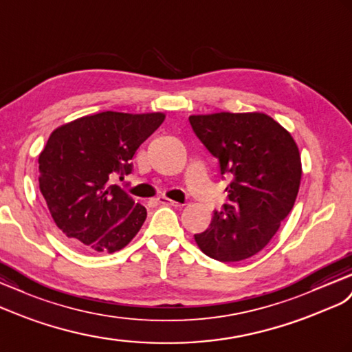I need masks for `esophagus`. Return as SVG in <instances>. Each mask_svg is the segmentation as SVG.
Instances as JSON below:
<instances>
[{
    "label": "esophagus",
    "instance_id": "esophagus-1",
    "mask_svg": "<svg viewBox=\"0 0 352 352\" xmlns=\"http://www.w3.org/2000/svg\"><path fill=\"white\" fill-rule=\"evenodd\" d=\"M157 202L162 204V205H173V206H183V204H179L177 201H173V199H168L166 196H159L157 197Z\"/></svg>",
    "mask_w": 352,
    "mask_h": 352
}]
</instances>
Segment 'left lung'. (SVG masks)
I'll use <instances>...</instances> for the list:
<instances>
[{"instance_id":"8db88e82","label":"left lung","mask_w":352,"mask_h":352,"mask_svg":"<svg viewBox=\"0 0 352 352\" xmlns=\"http://www.w3.org/2000/svg\"><path fill=\"white\" fill-rule=\"evenodd\" d=\"M196 137L220 162L229 202L214 211L210 228L196 233L204 253L219 262H241L262 251L292 211L302 162L290 132L263 113L190 116Z\"/></svg>"}]
</instances>
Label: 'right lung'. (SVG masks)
<instances>
[{
  "instance_id": "add662e5",
  "label": "right lung",
  "mask_w": 352,
  "mask_h": 352,
  "mask_svg": "<svg viewBox=\"0 0 352 352\" xmlns=\"http://www.w3.org/2000/svg\"><path fill=\"white\" fill-rule=\"evenodd\" d=\"M164 120V113L104 111L52 132L38 157V182L62 236L89 253L129 244L147 210L114 182L132 173L135 151Z\"/></svg>"
}]
</instances>
